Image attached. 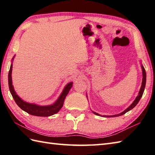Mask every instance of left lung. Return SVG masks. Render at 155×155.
<instances>
[{
	"mask_svg": "<svg viewBox=\"0 0 155 155\" xmlns=\"http://www.w3.org/2000/svg\"><path fill=\"white\" fill-rule=\"evenodd\" d=\"M141 68H142V71H143V81H142V86L140 87V90L139 91V93H138V95L137 96V97H136V99L134 100V101L133 102H132V104H131V105L128 107V108H126L124 112H121L120 114H116V115H113V116H102L103 117H116V116H122L123 114H124L125 113H126L128 111H130V110H132L133 108H134V107L137 106V104L138 103V102H139L141 97L143 96V92H144V88H145V85H146V80H147V74H146V71H145V69L143 67V65H141ZM94 114H95L96 115H98V116H102L101 115L98 114L95 112H93Z\"/></svg>",
	"mask_w": 155,
	"mask_h": 155,
	"instance_id": "8db88e82",
	"label": "left lung"
}]
</instances>
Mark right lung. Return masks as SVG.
I'll list each match as a JSON object with an SVG mask.
<instances>
[{"mask_svg":"<svg viewBox=\"0 0 155 155\" xmlns=\"http://www.w3.org/2000/svg\"><path fill=\"white\" fill-rule=\"evenodd\" d=\"M13 59L14 58H12V61L13 60ZM12 64L11 65V68L8 71V86L11 95L18 107H20L22 110L27 112L28 114H29L37 116H43V117L52 116L59 111L60 109L62 108L63 105H64L66 96L68 95L69 90H70L71 87L73 86V83L72 82H70V83L66 85L61 95L59 96V98L56 100V102L54 104L49 106H39L35 104H30L25 102L16 94L12 83Z\"/></svg>","mask_w":155,"mask_h":155,"instance_id":"1","label":"right lung"}]
</instances>
